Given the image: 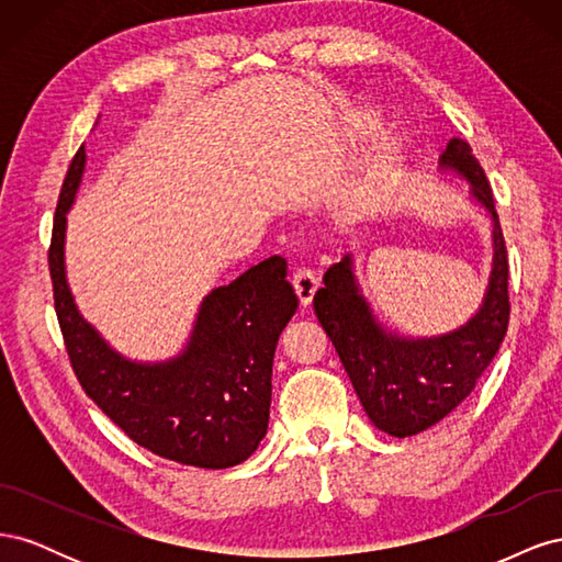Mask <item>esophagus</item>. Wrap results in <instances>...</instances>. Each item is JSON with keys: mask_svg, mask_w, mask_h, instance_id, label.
<instances>
[{"mask_svg": "<svg viewBox=\"0 0 562 562\" xmlns=\"http://www.w3.org/2000/svg\"><path fill=\"white\" fill-rule=\"evenodd\" d=\"M291 283H293V291H295V295H297V302L302 304V307H310L312 300H314L316 288H318L316 279L312 277V271H307V269L293 271Z\"/></svg>", "mask_w": 562, "mask_h": 562, "instance_id": "34e87169", "label": "esophagus"}]
</instances>
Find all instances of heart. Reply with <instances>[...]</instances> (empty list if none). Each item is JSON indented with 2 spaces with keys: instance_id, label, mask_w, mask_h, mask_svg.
Here are the masks:
<instances>
[{
  "instance_id": "1",
  "label": "heart",
  "mask_w": 562,
  "mask_h": 562,
  "mask_svg": "<svg viewBox=\"0 0 562 562\" xmlns=\"http://www.w3.org/2000/svg\"><path fill=\"white\" fill-rule=\"evenodd\" d=\"M380 119L372 110L351 108L339 122L337 143L342 147H356L378 131ZM405 166V143L394 133H386L370 149V155L356 168V173L345 184L339 196V211L351 225L363 223L366 217L378 213L389 194L394 192Z\"/></svg>"
}]
</instances>
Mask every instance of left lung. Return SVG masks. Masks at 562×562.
<instances>
[{
  "label": "left lung",
  "mask_w": 562,
  "mask_h": 562,
  "mask_svg": "<svg viewBox=\"0 0 562 562\" xmlns=\"http://www.w3.org/2000/svg\"><path fill=\"white\" fill-rule=\"evenodd\" d=\"M471 184V199L492 220V271L481 310L464 326L436 337L389 333L372 314L349 255L333 265L314 295L318 323L342 361L366 415L389 436L434 427L462 403L495 359L508 328V260L495 199L469 143L452 138L438 159Z\"/></svg>",
  "instance_id": "8db88e82"
}]
</instances>
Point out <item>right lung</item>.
<instances>
[{
	"label": "right lung",
	"instance_id": "add662e5",
	"mask_svg": "<svg viewBox=\"0 0 562 562\" xmlns=\"http://www.w3.org/2000/svg\"><path fill=\"white\" fill-rule=\"evenodd\" d=\"M87 164L77 151L60 190L48 248L56 314L87 396L133 443L199 469L241 464L267 434L271 363L297 310L285 260L274 255L203 297L187 347L164 363L114 351L83 321L65 277V227Z\"/></svg>",
	"mask_w": 562,
	"mask_h": 562
}]
</instances>
